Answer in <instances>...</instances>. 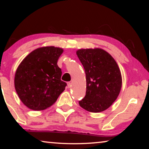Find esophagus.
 <instances>
[{
	"label": "esophagus",
	"instance_id": "esophagus-1",
	"mask_svg": "<svg viewBox=\"0 0 149 149\" xmlns=\"http://www.w3.org/2000/svg\"><path fill=\"white\" fill-rule=\"evenodd\" d=\"M72 87V83L71 82H68V87L70 88Z\"/></svg>",
	"mask_w": 149,
	"mask_h": 149
}]
</instances>
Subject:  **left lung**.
Listing matches in <instances>:
<instances>
[{
  "label": "left lung",
  "mask_w": 149,
  "mask_h": 149,
  "mask_svg": "<svg viewBox=\"0 0 149 149\" xmlns=\"http://www.w3.org/2000/svg\"><path fill=\"white\" fill-rule=\"evenodd\" d=\"M76 54L86 75V95L79 101L80 107L90 112L106 110L116 100L122 88V74L116 62L100 48L79 49Z\"/></svg>",
  "instance_id": "obj_1"
}]
</instances>
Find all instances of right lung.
Here are the masks:
<instances>
[{
	"instance_id": "obj_1",
	"label": "right lung",
	"mask_w": 149,
	"mask_h": 149,
	"mask_svg": "<svg viewBox=\"0 0 149 149\" xmlns=\"http://www.w3.org/2000/svg\"><path fill=\"white\" fill-rule=\"evenodd\" d=\"M63 52L59 47H40L30 52L17 67L15 89L21 101L29 109H47L65 90L66 84L61 81V69L57 65Z\"/></svg>"
}]
</instances>
